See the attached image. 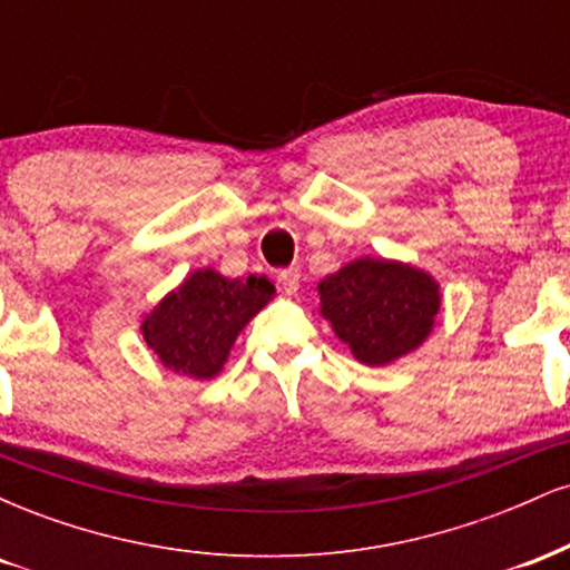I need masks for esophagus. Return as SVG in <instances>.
I'll use <instances>...</instances> for the list:
<instances>
[{"mask_svg":"<svg viewBox=\"0 0 570 570\" xmlns=\"http://www.w3.org/2000/svg\"><path fill=\"white\" fill-rule=\"evenodd\" d=\"M278 284H281V289H284L286 294L297 292V286H299V271H297V267H289V271H281L278 273Z\"/></svg>","mask_w":570,"mask_h":570,"instance_id":"1","label":"esophagus"}]
</instances>
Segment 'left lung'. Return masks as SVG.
<instances>
[{"instance_id": "1", "label": "left lung", "mask_w": 570, "mask_h": 570, "mask_svg": "<svg viewBox=\"0 0 570 570\" xmlns=\"http://www.w3.org/2000/svg\"><path fill=\"white\" fill-rule=\"evenodd\" d=\"M322 316L367 367H385L426 343L442 307L440 284L421 267L358 257L318 284Z\"/></svg>"}]
</instances>
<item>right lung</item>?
<instances>
[{"label": "right lung", "mask_w": 570, "mask_h": 570, "mask_svg": "<svg viewBox=\"0 0 570 570\" xmlns=\"http://www.w3.org/2000/svg\"><path fill=\"white\" fill-rule=\"evenodd\" d=\"M273 297L271 281L225 278L214 267H203L144 316L141 335L166 370L212 381L225 367L240 330Z\"/></svg>", "instance_id": "obj_1"}]
</instances>
